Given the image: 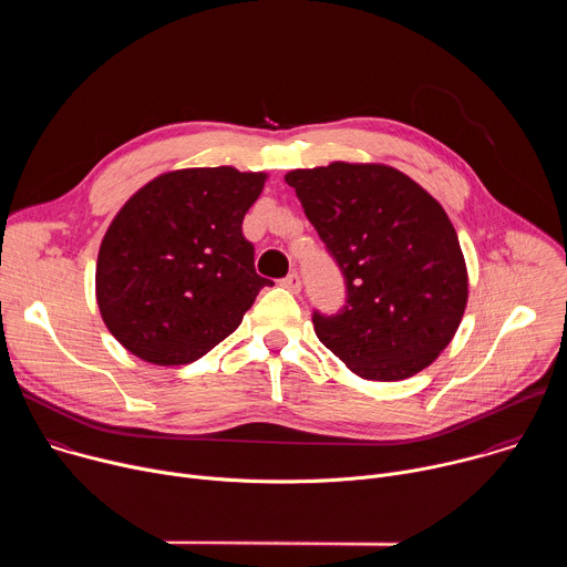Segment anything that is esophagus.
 <instances>
[{"label": "esophagus", "instance_id": "1", "mask_svg": "<svg viewBox=\"0 0 567 567\" xmlns=\"http://www.w3.org/2000/svg\"><path fill=\"white\" fill-rule=\"evenodd\" d=\"M280 285H282L285 289H289L291 293H298V291H300V276L293 271V274H289L287 278H282Z\"/></svg>", "mask_w": 567, "mask_h": 567}]
</instances>
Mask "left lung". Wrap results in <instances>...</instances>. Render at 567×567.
<instances>
[{"label": "left lung", "instance_id": "left-lung-1", "mask_svg": "<svg viewBox=\"0 0 567 567\" xmlns=\"http://www.w3.org/2000/svg\"><path fill=\"white\" fill-rule=\"evenodd\" d=\"M307 219L341 267L346 307L313 311V332L354 374L401 381L455 337L468 298L457 233L417 182L383 164L291 171Z\"/></svg>", "mask_w": 567, "mask_h": 567}]
</instances>
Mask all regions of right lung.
Segmentation results:
<instances>
[{
	"label": "right lung",
	"instance_id": "obj_1",
	"mask_svg": "<svg viewBox=\"0 0 567 567\" xmlns=\"http://www.w3.org/2000/svg\"><path fill=\"white\" fill-rule=\"evenodd\" d=\"M265 173L184 168L138 188L112 219L96 300L114 339L154 365H184L237 330L262 287L241 219Z\"/></svg>",
	"mask_w": 567,
	"mask_h": 567
}]
</instances>
